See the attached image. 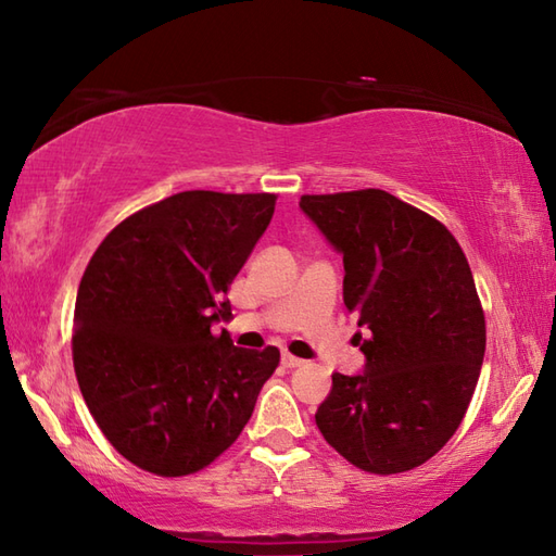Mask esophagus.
Listing matches in <instances>:
<instances>
[{
  "mask_svg": "<svg viewBox=\"0 0 556 556\" xmlns=\"http://www.w3.org/2000/svg\"><path fill=\"white\" fill-rule=\"evenodd\" d=\"M281 363H285L287 368H301V365H303L305 361H301V358H296V356H291V353H285V356H281Z\"/></svg>",
  "mask_w": 556,
  "mask_h": 556,
  "instance_id": "esophagus-1",
  "label": "esophagus"
}]
</instances>
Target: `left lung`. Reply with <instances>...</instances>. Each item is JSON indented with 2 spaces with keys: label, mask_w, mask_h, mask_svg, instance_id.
Segmentation results:
<instances>
[{
  "label": "left lung",
  "mask_w": 556,
  "mask_h": 556,
  "mask_svg": "<svg viewBox=\"0 0 556 556\" xmlns=\"http://www.w3.org/2000/svg\"><path fill=\"white\" fill-rule=\"evenodd\" d=\"M344 257V303L368 332L363 372L332 375L315 422L368 473L432 458L466 416L485 356L473 271L444 224L387 191L303 195Z\"/></svg>",
  "instance_id": "1"
}]
</instances>
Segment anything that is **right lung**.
I'll return each instance as SVG.
<instances>
[{
    "label": "right lung",
    "instance_id": "right-lung-1",
    "mask_svg": "<svg viewBox=\"0 0 556 556\" xmlns=\"http://www.w3.org/2000/svg\"><path fill=\"white\" fill-rule=\"evenodd\" d=\"M271 193L184 191L124 219L80 279L74 368L124 458L179 478L212 464L251 420L279 349L233 346L224 293L275 215Z\"/></svg>",
    "mask_w": 556,
    "mask_h": 556
}]
</instances>
